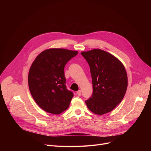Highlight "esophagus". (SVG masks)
Returning <instances> with one entry per match:
<instances>
[{"instance_id": "34e87169", "label": "esophagus", "mask_w": 151, "mask_h": 151, "mask_svg": "<svg viewBox=\"0 0 151 151\" xmlns=\"http://www.w3.org/2000/svg\"><path fill=\"white\" fill-rule=\"evenodd\" d=\"M76 93H77V95H78V96H80L81 94V90L78 91L76 92Z\"/></svg>"}]
</instances>
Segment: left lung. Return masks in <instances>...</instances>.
Returning <instances> with one entry per match:
<instances>
[{
  "label": "left lung",
  "mask_w": 151,
  "mask_h": 151,
  "mask_svg": "<svg viewBox=\"0 0 151 151\" xmlns=\"http://www.w3.org/2000/svg\"><path fill=\"white\" fill-rule=\"evenodd\" d=\"M89 63L92 79L93 93L85 102L95 114L111 112L123 99L128 78L122 63L111 54L100 49L81 52Z\"/></svg>",
  "instance_id": "8db88e82"
}]
</instances>
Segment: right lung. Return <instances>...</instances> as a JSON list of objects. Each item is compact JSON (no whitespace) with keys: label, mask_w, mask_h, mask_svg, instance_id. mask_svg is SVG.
I'll list each match as a JSON object with an SVG mask.
<instances>
[{"label":"right lung","mask_w":151,"mask_h":151,"mask_svg":"<svg viewBox=\"0 0 151 151\" xmlns=\"http://www.w3.org/2000/svg\"><path fill=\"white\" fill-rule=\"evenodd\" d=\"M78 53L62 48L47 49L32 63L29 88L37 104L45 111L59 114L68 108L73 93L67 89L63 69Z\"/></svg>","instance_id":"add662e5"}]
</instances>
